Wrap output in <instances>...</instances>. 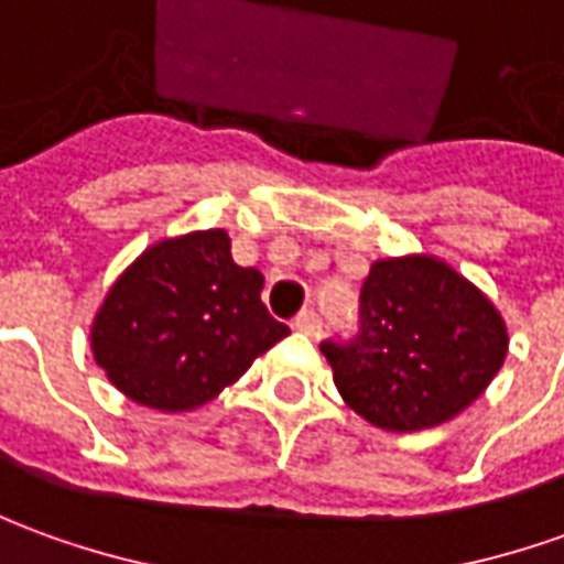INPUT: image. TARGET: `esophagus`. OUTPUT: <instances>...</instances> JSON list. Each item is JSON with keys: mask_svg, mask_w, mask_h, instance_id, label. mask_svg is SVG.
<instances>
[{"mask_svg": "<svg viewBox=\"0 0 564 564\" xmlns=\"http://www.w3.org/2000/svg\"><path fill=\"white\" fill-rule=\"evenodd\" d=\"M293 327H296L299 333H305V336H312V339H317L321 336V317L312 312V308H305V312L296 314V321H293Z\"/></svg>", "mask_w": 564, "mask_h": 564, "instance_id": "esophagus-1", "label": "esophagus"}]
</instances>
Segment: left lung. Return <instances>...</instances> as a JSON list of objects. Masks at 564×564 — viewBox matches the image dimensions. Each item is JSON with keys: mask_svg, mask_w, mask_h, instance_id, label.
<instances>
[{"mask_svg": "<svg viewBox=\"0 0 564 564\" xmlns=\"http://www.w3.org/2000/svg\"><path fill=\"white\" fill-rule=\"evenodd\" d=\"M364 330L324 343L351 411L386 432L442 426L473 404L509 351L503 314L469 278L429 252L377 259L361 290Z\"/></svg>", "mask_w": 564, "mask_h": 564, "instance_id": "1", "label": "left lung"}]
</instances>
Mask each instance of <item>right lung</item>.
Returning <instances> with one entry per match:
<instances>
[{"mask_svg": "<svg viewBox=\"0 0 564 564\" xmlns=\"http://www.w3.org/2000/svg\"><path fill=\"white\" fill-rule=\"evenodd\" d=\"M262 283L256 268L234 262L225 228L163 237L98 305L95 364L141 408H203L290 333L268 314Z\"/></svg>", "mask_w": 564, "mask_h": 564, "instance_id": "obj_1", "label": "right lung"}]
</instances>
